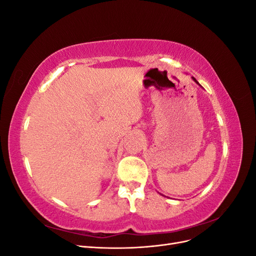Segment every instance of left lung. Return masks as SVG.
I'll return each instance as SVG.
<instances>
[{
	"label": "left lung",
	"mask_w": 256,
	"mask_h": 256,
	"mask_svg": "<svg viewBox=\"0 0 256 256\" xmlns=\"http://www.w3.org/2000/svg\"><path fill=\"white\" fill-rule=\"evenodd\" d=\"M192 79H193V80H194V81H196V83H198V81H196V78H193V76H192Z\"/></svg>",
	"instance_id": "8db88e82"
}]
</instances>
